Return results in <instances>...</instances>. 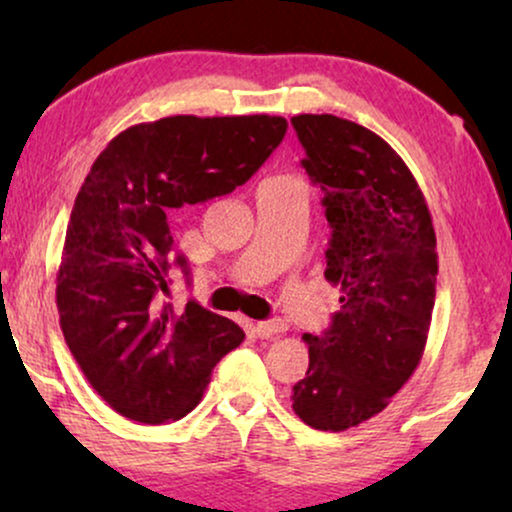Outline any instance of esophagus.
Segmentation results:
<instances>
[{
  "instance_id": "obj_1",
  "label": "esophagus",
  "mask_w": 512,
  "mask_h": 512,
  "mask_svg": "<svg viewBox=\"0 0 512 512\" xmlns=\"http://www.w3.org/2000/svg\"><path fill=\"white\" fill-rule=\"evenodd\" d=\"M258 338H275V335H282L286 331V324L282 319H270V321H258L254 326Z\"/></svg>"
}]
</instances>
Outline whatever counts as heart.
Here are the masks:
<instances>
[{
  "label": "heart",
  "mask_w": 512,
  "mask_h": 512,
  "mask_svg": "<svg viewBox=\"0 0 512 512\" xmlns=\"http://www.w3.org/2000/svg\"><path fill=\"white\" fill-rule=\"evenodd\" d=\"M270 181H296V179H291V177H277V179H270Z\"/></svg>",
  "instance_id": "heart-1"
}]
</instances>
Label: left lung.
<instances>
[{
	"instance_id": "obj_1",
	"label": "left lung",
	"mask_w": 512,
	"mask_h": 512,
	"mask_svg": "<svg viewBox=\"0 0 512 512\" xmlns=\"http://www.w3.org/2000/svg\"><path fill=\"white\" fill-rule=\"evenodd\" d=\"M303 167L333 228L324 277L340 312L305 333L310 366L293 410L319 431H347L387 408L422 361L436 303V233L422 188L380 135L333 114L291 118Z\"/></svg>"
}]
</instances>
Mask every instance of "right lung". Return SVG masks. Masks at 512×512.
<instances>
[{
  "mask_svg": "<svg viewBox=\"0 0 512 512\" xmlns=\"http://www.w3.org/2000/svg\"><path fill=\"white\" fill-rule=\"evenodd\" d=\"M286 118L167 116L123 130L90 167L62 249L60 328L90 387L142 424L186 417L244 340L235 321L165 303L170 214L233 193L286 135ZM186 270V258L177 256ZM188 275V270H186Z\"/></svg>",
  "mask_w": 512,
  "mask_h": 512,
  "instance_id": "obj_1",
  "label": "right lung"
}]
</instances>
